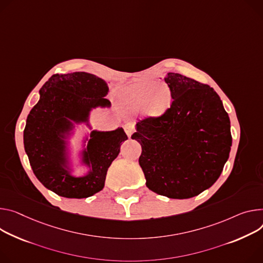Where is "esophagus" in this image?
<instances>
[{"label": "esophagus", "instance_id": "esophagus-1", "mask_svg": "<svg viewBox=\"0 0 263 263\" xmlns=\"http://www.w3.org/2000/svg\"><path fill=\"white\" fill-rule=\"evenodd\" d=\"M125 131H126L128 137L130 138L131 135H132L133 132H134V126H133L132 124H127V125L125 126Z\"/></svg>", "mask_w": 263, "mask_h": 263}]
</instances>
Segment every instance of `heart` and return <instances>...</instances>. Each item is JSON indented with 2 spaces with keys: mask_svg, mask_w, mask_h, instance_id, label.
Wrapping results in <instances>:
<instances>
[{
  "mask_svg": "<svg viewBox=\"0 0 263 263\" xmlns=\"http://www.w3.org/2000/svg\"><path fill=\"white\" fill-rule=\"evenodd\" d=\"M126 104L134 109L145 111L150 116H158L172 103V91L168 87H158L152 91L150 83H140L127 88L123 93Z\"/></svg>",
  "mask_w": 263,
  "mask_h": 263,
  "instance_id": "obj_1",
  "label": "heart"
}]
</instances>
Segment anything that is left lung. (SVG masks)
I'll use <instances>...</instances> for the list:
<instances>
[{
	"instance_id": "1",
	"label": "left lung",
	"mask_w": 263,
	"mask_h": 263,
	"mask_svg": "<svg viewBox=\"0 0 263 263\" xmlns=\"http://www.w3.org/2000/svg\"><path fill=\"white\" fill-rule=\"evenodd\" d=\"M170 108L136 124L131 136L141 146L139 165L147 186L174 199L194 197L220 176L232 146L230 118L209 85L179 73L164 79Z\"/></svg>"
}]
</instances>
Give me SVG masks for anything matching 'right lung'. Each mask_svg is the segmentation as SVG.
<instances>
[{
    "mask_svg": "<svg viewBox=\"0 0 263 263\" xmlns=\"http://www.w3.org/2000/svg\"><path fill=\"white\" fill-rule=\"evenodd\" d=\"M107 83L93 74H53L40 90V101L27 116L24 147L32 171L44 186L67 198H87L105 185L108 168L128 139L123 128L92 131L82 153L89 172L74 177L68 168L66 137L73 123H86L93 108L109 107Z\"/></svg>",
    "mask_w": 263,
    "mask_h": 263,
    "instance_id": "add662e5",
    "label": "right lung"
}]
</instances>
